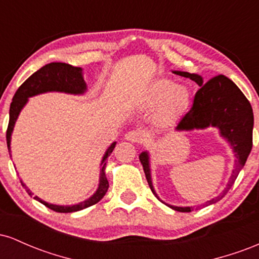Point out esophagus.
Listing matches in <instances>:
<instances>
[{
	"mask_svg": "<svg viewBox=\"0 0 259 259\" xmlns=\"http://www.w3.org/2000/svg\"><path fill=\"white\" fill-rule=\"evenodd\" d=\"M125 140L130 142H140L144 140V135L141 133L135 132V130H132V132H127L125 134Z\"/></svg>",
	"mask_w": 259,
	"mask_h": 259,
	"instance_id": "1",
	"label": "esophagus"
}]
</instances>
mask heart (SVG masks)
I'll return each mask as SVG.
<instances>
[{
  "mask_svg": "<svg viewBox=\"0 0 259 259\" xmlns=\"http://www.w3.org/2000/svg\"><path fill=\"white\" fill-rule=\"evenodd\" d=\"M190 103V91L186 86H177L171 80L160 78L147 86L139 100L142 109H152L159 106L157 121L168 126L175 123Z\"/></svg>",
  "mask_w": 259,
  "mask_h": 259,
  "instance_id": "b5f03b06",
  "label": "heart"
}]
</instances>
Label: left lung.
I'll return each mask as SVG.
<instances>
[{"label": "left lung", "mask_w": 259, "mask_h": 259, "mask_svg": "<svg viewBox=\"0 0 259 259\" xmlns=\"http://www.w3.org/2000/svg\"><path fill=\"white\" fill-rule=\"evenodd\" d=\"M171 72L177 75L191 79L201 88L196 92L191 109L178 124L177 132H192V130H206L208 127H215L221 138L224 139L231 147L235 156L234 169L231 170L227 185L221 194L201 204L202 207H207L221 201L228 194L247 160L248 154L252 150L253 111L241 90L227 76L218 75L204 84L203 78L198 74L181 72V70H171ZM139 158L144 167L147 183L153 195L171 209L178 212H191L192 207L173 206L160 200L152 183L150 152L142 151L139 154ZM201 206L196 208H200Z\"/></svg>", "instance_id": "1"}]
</instances>
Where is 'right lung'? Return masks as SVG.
Here are the masks:
<instances>
[{"mask_svg":"<svg viewBox=\"0 0 259 259\" xmlns=\"http://www.w3.org/2000/svg\"><path fill=\"white\" fill-rule=\"evenodd\" d=\"M46 92H62V94L74 95V96H81L88 92V85H86L84 80V74H82V68L73 67L70 64L59 63V62H53V63L44 65L42 68L35 72L30 78H28L23 82L22 86L18 89L16 95H14L13 100H12L10 107V123H8L7 134H6V139H7V146L8 152L11 156V140L12 134H13L14 125L16 121L19 117L20 112L29 102L30 97L37 96V95L46 94ZM115 144L117 142H112L108 147H107L106 152L103 153L102 159L100 163V178H99V185H97L96 191L92 194L90 197L86 200L79 202L76 204H55L50 203L41 200L38 196H35V200L40 202L49 207L50 209L55 210L58 213H72L78 212V210L85 209V208L94 206L99 202L103 196L106 195L107 190H108V180H107L105 174V168L108 156L114 150ZM25 187L26 192L30 196H34V192L29 189L25 184H23Z\"/></svg>","mask_w":259,"mask_h":259,"instance_id":"right-lung-1","label":"right lung"}]
</instances>
